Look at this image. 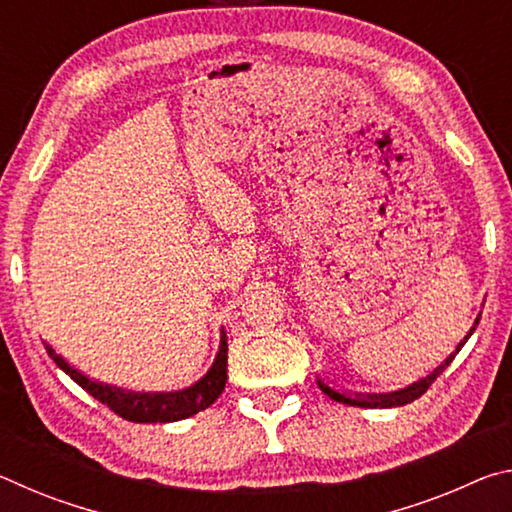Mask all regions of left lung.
Listing matches in <instances>:
<instances>
[{
  "label": "left lung",
  "mask_w": 512,
  "mask_h": 512,
  "mask_svg": "<svg viewBox=\"0 0 512 512\" xmlns=\"http://www.w3.org/2000/svg\"><path fill=\"white\" fill-rule=\"evenodd\" d=\"M476 325H479V318H476L472 332L476 329ZM472 332L465 336V341L470 339ZM465 341H463L461 345H458L452 357H447V361L443 363V366H438L436 370L431 372L429 377H424V379L418 381V384H413V386H409V388H404V391H397V393H391V395H372V397H366V400H363V397H359V400H352V397H345V395H341V393L332 391V388H329L327 384H323V381H320V379H318V386H320V391L332 397L334 402H343V404H350V406H368V409H391V406H404V404L418 400L420 395L427 393V388L433 384V381H436V377L440 375V372H443V370L449 366V363L454 361V357L458 354V350L463 348Z\"/></svg>",
  "instance_id": "1"
}]
</instances>
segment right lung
Instances as JSON below:
<instances>
[{"instance_id":"1","label":"right lung","mask_w":512,"mask_h":512,"mask_svg":"<svg viewBox=\"0 0 512 512\" xmlns=\"http://www.w3.org/2000/svg\"><path fill=\"white\" fill-rule=\"evenodd\" d=\"M49 357L56 361L58 368H63L83 391H88L94 400L106 404L112 413L128 422H176L185 420L189 415L205 411L207 406L214 404L216 397L223 393L225 379H228V343H225V332L221 334V348L216 354L214 366L210 372L198 381V384L185 388L178 393H155V395H140V393H124L119 388H110L90 381L79 370H74L69 363L58 357L54 348L47 345Z\"/></svg>"}]
</instances>
